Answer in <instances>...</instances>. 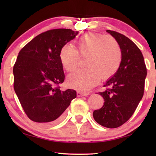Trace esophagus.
I'll use <instances>...</instances> for the list:
<instances>
[{"label":"esophagus","mask_w":156,"mask_h":156,"mask_svg":"<svg viewBox=\"0 0 156 156\" xmlns=\"http://www.w3.org/2000/svg\"><path fill=\"white\" fill-rule=\"evenodd\" d=\"M77 96L78 97H82V96H88L89 93L87 92H82V91H77Z\"/></svg>","instance_id":"obj_1"}]
</instances>
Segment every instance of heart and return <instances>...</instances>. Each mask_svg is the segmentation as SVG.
Wrapping results in <instances>:
<instances>
[{"label": "heart", "mask_w": 156, "mask_h": 156, "mask_svg": "<svg viewBox=\"0 0 156 156\" xmlns=\"http://www.w3.org/2000/svg\"><path fill=\"white\" fill-rule=\"evenodd\" d=\"M81 58H85L86 68L77 70L67 78V84L72 89L87 91L99 81L109 80L119 69L122 62V50L117 40L110 35L89 31L76 41V49L69 44L63 45L59 52L62 67L68 72L74 71Z\"/></svg>", "instance_id": "1"}]
</instances>
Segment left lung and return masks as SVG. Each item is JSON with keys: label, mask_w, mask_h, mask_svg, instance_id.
Segmentation results:
<instances>
[{"label": "left lung", "mask_w": 156, "mask_h": 156, "mask_svg": "<svg viewBox=\"0 0 156 156\" xmlns=\"http://www.w3.org/2000/svg\"><path fill=\"white\" fill-rule=\"evenodd\" d=\"M119 43L122 62L117 73L107 81V90L99 92L104 105L93 113L94 120L107 128H117L128 121L144 95L147 67L142 52L127 37L107 30Z\"/></svg>", "instance_id": "obj_1"}]
</instances>
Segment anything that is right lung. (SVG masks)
Returning <instances> with one entry per match:
<instances>
[{
    "label": "right lung",
    "instance_id": "1",
    "mask_svg": "<svg viewBox=\"0 0 156 156\" xmlns=\"http://www.w3.org/2000/svg\"><path fill=\"white\" fill-rule=\"evenodd\" d=\"M78 34L54 29L39 34L21 49L13 68L14 88L30 120L43 125L59 122L76 91H60L65 80L59 59L61 47Z\"/></svg>",
    "mask_w": 156,
    "mask_h": 156
}]
</instances>
